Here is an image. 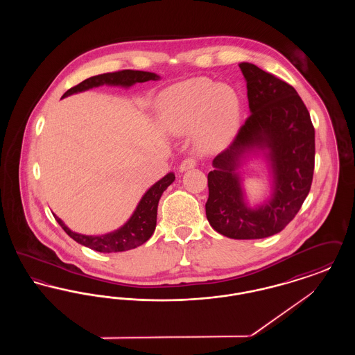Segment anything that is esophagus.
Segmentation results:
<instances>
[{"instance_id": "1", "label": "esophagus", "mask_w": 355, "mask_h": 355, "mask_svg": "<svg viewBox=\"0 0 355 355\" xmlns=\"http://www.w3.org/2000/svg\"><path fill=\"white\" fill-rule=\"evenodd\" d=\"M196 165H197V159L193 158V157H187V158H185V159L181 162L180 170H181V171H186V170L193 169Z\"/></svg>"}]
</instances>
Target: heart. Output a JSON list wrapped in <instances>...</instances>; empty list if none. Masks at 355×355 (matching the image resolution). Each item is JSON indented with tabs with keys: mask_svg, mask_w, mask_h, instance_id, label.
<instances>
[{
	"mask_svg": "<svg viewBox=\"0 0 355 355\" xmlns=\"http://www.w3.org/2000/svg\"><path fill=\"white\" fill-rule=\"evenodd\" d=\"M162 119L177 135L197 130L203 145L227 142L239 125L241 100L232 86L200 77L170 87L164 97Z\"/></svg>",
	"mask_w": 355,
	"mask_h": 355,
	"instance_id": "heart-1",
	"label": "heart"
}]
</instances>
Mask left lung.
<instances>
[{
  "label": "left lung",
  "instance_id": "1",
  "mask_svg": "<svg viewBox=\"0 0 355 355\" xmlns=\"http://www.w3.org/2000/svg\"><path fill=\"white\" fill-rule=\"evenodd\" d=\"M246 80L250 116L207 174L206 217L220 234L259 239L284 230L304 203L313 181L315 132L297 90L249 62L239 64ZM262 150L271 164L273 193L257 208L244 201L236 170L248 152Z\"/></svg>",
  "mask_w": 355,
  "mask_h": 355
}]
</instances>
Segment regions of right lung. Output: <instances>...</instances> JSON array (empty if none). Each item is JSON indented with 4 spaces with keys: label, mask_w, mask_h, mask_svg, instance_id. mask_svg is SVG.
<instances>
[{
    "label": "right lung",
    "mask_w": 355,
    "mask_h": 355,
    "mask_svg": "<svg viewBox=\"0 0 355 355\" xmlns=\"http://www.w3.org/2000/svg\"><path fill=\"white\" fill-rule=\"evenodd\" d=\"M157 80H159V76H157L155 73L142 71V70H119L113 73H103V74L90 77L83 81L81 84L70 87L62 96V98L68 97L70 94L85 92L87 89L97 87L101 85H114V86L129 87L137 83L157 81ZM174 180H175V175L173 173H169L164 178H161L158 182H155L144 194V197L138 202V206L135 207V213L129 220L117 230L103 236H84V234L74 233L57 216H54V218L70 238H73L76 242L84 245L92 250H96L100 253L126 252V250L135 249L137 246H141L152 236L157 225V207H158L159 198L162 193L168 189V186L173 184Z\"/></svg>",
    "instance_id": "add662e5"
}]
</instances>
